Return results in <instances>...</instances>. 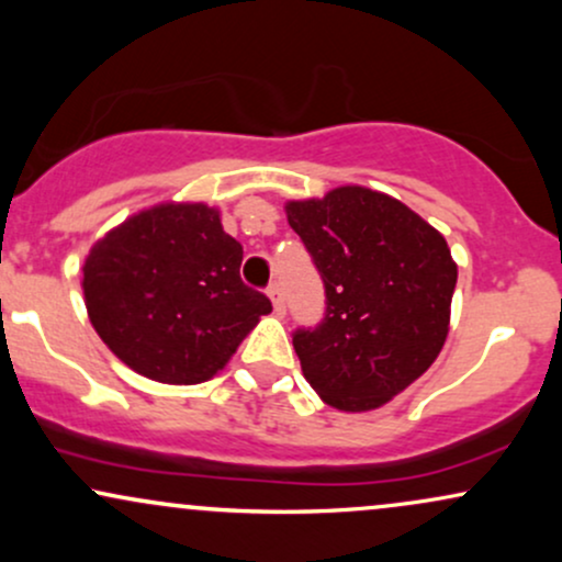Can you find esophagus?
Listing matches in <instances>:
<instances>
[{
    "mask_svg": "<svg viewBox=\"0 0 562 562\" xmlns=\"http://www.w3.org/2000/svg\"><path fill=\"white\" fill-rule=\"evenodd\" d=\"M267 293H269V301H272L274 312H277V314H285V295H282V288L277 285V282H272Z\"/></svg>",
    "mask_w": 562,
    "mask_h": 562,
    "instance_id": "esophagus-1",
    "label": "esophagus"
}]
</instances>
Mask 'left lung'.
Returning <instances> with one entry per match:
<instances>
[{"instance_id":"8db88e82","label":"left lung","mask_w":562,"mask_h":562,"mask_svg":"<svg viewBox=\"0 0 562 562\" xmlns=\"http://www.w3.org/2000/svg\"><path fill=\"white\" fill-rule=\"evenodd\" d=\"M285 214L327 295L317 330L293 335L303 378L340 412L389 404L449 335L457 263L447 240L402 200L362 184L288 200Z\"/></svg>"}]
</instances>
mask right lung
Instances as JSON below:
<instances>
[{
	"label": "right lung",
	"mask_w": 562,
	"mask_h": 562,
	"mask_svg": "<svg viewBox=\"0 0 562 562\" xmlns=\"http://www.w3.org/2000/svg\"><path fill=\"white\" fill-rule=\"evenodd\" d=\"M243 245L205 203L150 205L100 237L81 267L87 314L115 357L169 385L222 372L272 303L240 280Z\"/></svg>",
	"instance_id": "obj_1"
}]
</instances>
